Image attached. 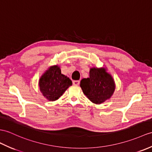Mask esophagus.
I'll return each mask as SVG.
<instances>
[{
  "label": "esophagus",
  "instance_id": "obj_1",
  "mask_svg": "<svg viewBox=\"0 0 152 152\" xmlns=\"http://www.w3.org/2000/svg\"><path fill=\"white\" fill-rule=\"evenodd\" d=\"M72 83L74 86H79L80 84V81L79 80H75L72 82Z\"/></svg>",
  "mask_w": 152,
  "mask_h": 152
}]
</instances>
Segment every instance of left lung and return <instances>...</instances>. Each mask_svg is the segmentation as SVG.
<instances>
[{"instance_id": "obj_1", "label": "left lung", "mask_w": 152, "mask_h": 152, "mask_svg": "<svg viewBox=\"0 0 152 152\" xmlns=\"http://www.w3.org/2000/svg\"><path fill=\"white\" fill-rule=\"evenodd\" d=\"M83 94L94 104H100L109 100L115 90L113 77L105 67H92L89 70V77L80 82Z\"/></svg>"}]
</instances>
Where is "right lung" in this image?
I'll list each match as a JSON object with an SVG mask.
<instances>
[{
    "label": "right lung",
    "mask_w": 152,
    "mask_h": 152,
    "mask_svg": "<svg viewBox=\"0 0 152 152\" xmlns=\"http://www.w3.org/2000/svg\"><path fill=\"white\" fill-rule=\"evenodd\" d=\"M72 84L69 77L61 74L58 65L48 68L39 80L41 93L49 101L58 100Z\"/></svg>",
    "instance_id": "add662e5"
}]
</instances>
